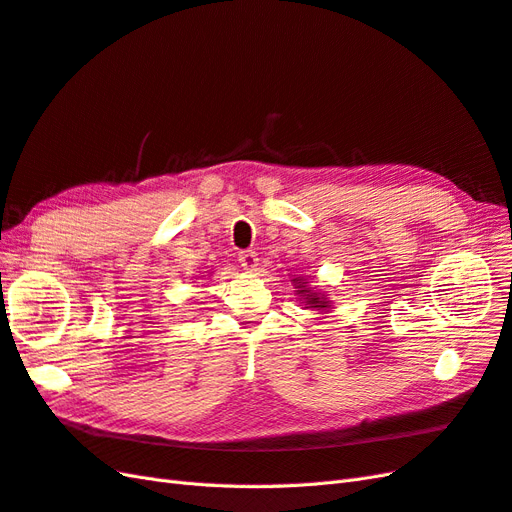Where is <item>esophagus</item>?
<instances>
[{"label": "esophagus", "instance_id": "34e87169", "mask_svg": "<svg viewBox=\"0 0 512 512\" xmlns=\"http://www.w3.org/2000/svg\"><path fill=\"white\" fill-rule=\"evenodd\" d=\"M238 261H240V266H242L244 270H255L259 259H257V253H255V251H242L240 257H238Z\"/></svg>", "mask_w": 512, "mask_h": 512}]
</instances>
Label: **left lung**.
Masks as SVG:
<instances>
[{"label":"left lung","mask_w":512,"mask_h":512,"mask_svg":"<svg viewBox=\"0 0 512 512\" xmlns=\"http://www.w3.org/2000/svg\"><path fill=\"white\" fill-rule=\"evenodd\" d=\"M298 294H304V300L311 306H317V309H324V306L328 304L324 298H319L317 294H311V289H306L304 285H298Z\"/></svg>","instance_id":"obj_1"}]
</instances>
